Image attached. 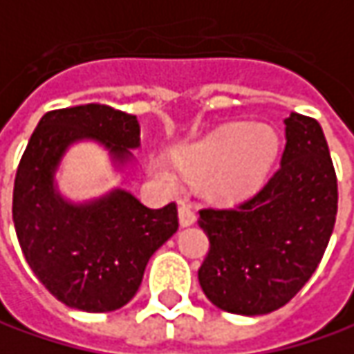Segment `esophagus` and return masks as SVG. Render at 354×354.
<instances>
[{
	"mask_svg": "<svg viewBox=\"0 0 354 354\" xmlns=\"http://www.w3.org/2000/svg\"><path fill=\"white\" fill-rule=\"evenodd\" d=\"M178 218H180V225H182V227L192 225V223L196 222V214H194L192 206L180 204V207H178Z\"/></svg>",
	"mask_w": 354,
	"mask_h": 354,
	"instance_id": "esophagus-1",
	"label": "esophagus"
}]
</instances>
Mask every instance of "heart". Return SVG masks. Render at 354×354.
Returning a JSON list of instances; mask_svg holds the SVG:
<instances>
[{
	"instance_id": "heart-1",
	"label": "heart",
	"mask_w": 354,
	"mask_h": 354,
	"mask_svg": "<svg viewBox=\"0 0 354 354\" xmlns=\"http://www.w3.org/2000/svg\"><path fill=\"white\" fill-rule=\"evenodd\" d=\"M279 150V136L269 124H223L176 156L182 174L194 182L209 180L212 192L238 200L255 192L269 174ZM156 176L174 188L176 180L156 168Z\"/></svg>"
}]
</instances>
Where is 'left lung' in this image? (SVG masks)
I'll return each instance as SVG.
<instances>
[{"label": "left lung", "mask_w": 354, "mask_h": 354, "mask_svg": "<svg viewBox=\"0 0 354 354\" xmlns=\"http://www.w3.org/2000/svg\"><path fill=\"white\" fill-rule=\"evenodd\" d=\"M281 164L236 207L200 209L209 250L198 279L216 307L266 315L297 295L315 273L337 218V174L321 124L285 118Z\"/></svg>", "instance_id": "obj_1"}]
</instances>
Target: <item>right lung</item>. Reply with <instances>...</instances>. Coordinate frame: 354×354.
<instances>
[{
	"label": "right lung",
	"instance_id": "add662e5",
	"mask_svg": "<svg viewBox=\"0 0 354 354\" xmlns=\"http://www.w3.org/2000/svg\"><path fill=\"white\" fill-rule=\"evenodd\" d=\"M97 140L118 164L140 147L136 116L106 104L49 111L39 120L17 166L13 223L39 281L73 309L106 313L138 291L150 255L178 230L174 202L147 207L127 190L86 204L55 192V172L77 140Z\"/></svg>",
	"mask_w": 354,
	"mask_h": 354
}]
</instances>
